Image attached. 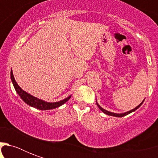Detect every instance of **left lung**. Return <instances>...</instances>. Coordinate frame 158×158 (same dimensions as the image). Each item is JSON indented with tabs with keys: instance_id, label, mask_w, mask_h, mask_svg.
Returning a JSON list of instances; mask_svg holds the SVG:
<instances>
[{
	"instance_id": "1",
	"label": "left lung",
	"mask_w": 158,
	"mask_h": 158,
	"mask_svg": "<svg viewBox=\"0 0 158 158\" xmlns=\"http://www.w3.org/2000/svg\"><path fill=\"white\" fill-rule=\"evenodd\" d=\"M143 102H142V103H140L139 105L138 106H136V107H135V109H133V110H130V111H127V112H125V113H122V114H116V113L110 112V111H108V110H106L105 109H103V108H102V107H101V106H99L98 103H97V105H98V107H99V109H100V110H101L102 111V112H104V113H105V114H106V115H112V116H116V117H123V116H125V115H128V114H130V113L133 112V111H135V110H137L138 108L140 106L142 105Z\"/></svg>"
}]
</instances>
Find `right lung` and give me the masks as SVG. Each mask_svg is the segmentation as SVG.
<instances>
[{
	"label": "right lung",
	"instance_id": "1",
	"mask_svg": "<svg viewBox=\"0 0 158 158\" xmlns=\"http://www.w3.org/2000/svg\"><path fill=\"white\" fill-rule=\"evenodd\" d=\"M11 76V80L13 82V85L15 87V91L17 92V94L20 96V98L23 99V101L27 103L28 105L33 106V107H35L37 109H39V110H51V109H54V108L59 107L60 106L63 105L64 103H65L69 98L70 97H68L67 98L64 99L60 102H44L43 100H40V99L37 98L35 97L32 96L28 93H26L25 91H23V89H21V88L18 85V84L16 83L15 79L14 78L13 72L11 70L10 73Z\"/></svg>",
	"mask_w": 158,
	"mask_h": 158
}]
</instances>
